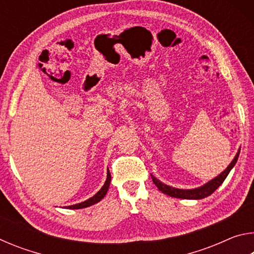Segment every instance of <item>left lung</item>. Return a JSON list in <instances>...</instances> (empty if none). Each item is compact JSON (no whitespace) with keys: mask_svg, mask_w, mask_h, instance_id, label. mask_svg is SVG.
<instances>
[{"mask_svg":"<svg viewBox=\"0 0 254 254\" xmlns=\"http://www.w3.org/2000/svg\"><path fill=\"white\" fill-rule=\"evenodd\" d=\"M239 154H240V152L236 153V156L233 159V161L230 163V166L227 167V168L224 171H223V173L220 176H217L216 178L210 180L209 183H207L206 185H204V186H201L199 188H195V189L174 188V187L167 186V185L162 184L161 182H159V180L156 177H153V176H152V180H153L154 185H156V186L158 187L159 190H161L163 194H166L168 196L176 197V198H183V199H201V198H205V197L212 195L213 192L216 190V189L223 184V182H224L225 178L227 177V175L230 174L231 169L233 168L236 161H238Z\"/></svg>","mask_w":254,"mask_h":254,"instance_id":"8db88e82","label":"left lung"}]
</instances>
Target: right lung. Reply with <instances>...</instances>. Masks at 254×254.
Returning a JSON list of instances; mask_svg holds the SVG:
<instances>
[{"mask_svg": "<svg viewBox=\"0 0 254 254\" xmlns=\"http://www.w3.org/2000/svg\"><path fill=\"white\" fill-rule=\"evenodd\" d=\"M110 183H111V174L110 171H107V178H106V182L104 184V186H103L100 191L97 192V194L94 195L92 198H89L87 200L83 201V203H79V204H76V205H71V206H68L67 208H70V209H78V208H85V207H88V206L94 205L95 203H98L103 197L106 195L107 190H109V187H110Z\"/></svg>", "mask_w": 254, "mask_h": 254, "instance_id": "1", "label": "right lung"}]
</instances>
